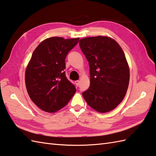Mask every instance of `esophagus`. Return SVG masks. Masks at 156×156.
Returning a JSON list of instances; mask_svg holds the SVG:
<instances>
[{
	"mask_svg": "<svg viewBox=\"0 0 156 156\" xmlns=\"http://www.w3.org/2000/svg\"><path fill=\"white\" fill-rule=\"evenodd\" d=\"M79 83H80V81H79V80L75 81V84H76V86H79Z\"/></svg>",
	"mask_w": 156,
	"mask_h": 156,
	"instance_id": "esophagus-1",
	"label": "esophagus"
}]
</instances>
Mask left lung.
Segmentation results:
<instances>
[{
	"instance_id": "8db88e82",
	"label": "left lung",
	"mask_w": 156,
	"mask_h": 156,
	"mask_svg": "<svg viewBox=\"0 0 156 156\" xmlns=\"http://www.w3.org/2000/svg\"><path fill=\"white\" fill-rule=\"evenodd\" d=\"M79 44L90 66V85L83 97L100 113L110 112L124 100L128 88L129 69L124 52L115 40L103 36L80 39Z\"/></svg>"
}]
</instances>
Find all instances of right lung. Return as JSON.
Instances as JSON below:
<instances>
[{
	"mask_svg": "<svg viewBox=\"0 0 156 156\" xmlns=\"http://www.w3.org/2000/svg\"><path fill=\"white\" fill-rule=\"evenodd\" d=\"M78 41L79 38H48L32 53L25 72V84L29 97L42 110L49 113L58 111L76 91L64 70L65 58Z\"/></svg>",
	"mask_w": 156,
	"mask_h": 156,
	"instance_id": "1",
	"label": "right lung"
}]
</instances>
